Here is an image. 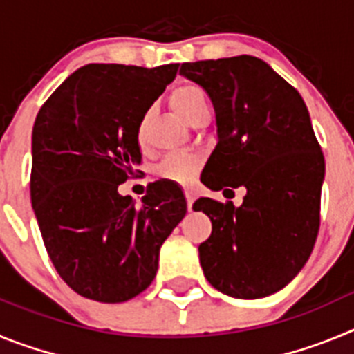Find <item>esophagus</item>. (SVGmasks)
I'll return each instance as SVG.
<instances>
[{"instance_id": "34e87169", "label": "esophagus", "mask_w": 354, "mask_h": 354, "mask_svg": "<svg viewBox=\"0 0 354 354\" xmlns=\"http://www.w3.org/2000/svg\"><path fill=\"white\" fill-rule=\"evenodd\" d=\"M184 195H186L187 209H189V211H192V207H193V202H195V193H193V189H186V192H184Z\"/></svg>"}]
</instances>
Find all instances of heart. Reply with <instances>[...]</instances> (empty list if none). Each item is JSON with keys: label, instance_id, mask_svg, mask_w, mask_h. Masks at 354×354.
<instances>
[{"label": "heart", "instance_id": "b5f03b06", "mask_svg": "<svg viewBox=\"0 0 354 354\" xmlns=\"http://www.w3.org/2000/svg\"><path fill=\"white\" fill-rule=\"evenodd\" d=\"M171 108L183 120L189 122L200 109L207 108V97L198 86L193 84H184L175 88L170 97ZM147 140V120H142L138 126V143L145 145ZM200 168V159L195 156L184 154V152H171L167 158L162 159L158 165V177L168 180H175V183H189L195 177V174Z\"/></svg>", "mask_w": 354, "mask_h": 354}]
</instances>
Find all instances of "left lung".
<instances>
[{
	"label": "left lung",
	"instance_id": "1",
	"mask_svg": "<svg viewBox=\"0 0 354 354\" xmlns=\"http://www.w3.org/2000/svg\"><path fill=\"white\" fill-rule=\"evenodd\" d=\"M180 74L211 97L218 143L204 184L246 187L239 207L212 198L193 204L211 218L198 246L214 289L257 299L301 271L319 232L324 156L298 90L255 56L183 64Z\"/></svg>",
	"mask_w": 354,
	"mask_h": 354
}]
</instances>
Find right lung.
I'll return each mask as SVG.
<instances>
[{"mask_svg": "<svg viewBox=\"0 0 354 354\" xmlns=\"http://www.w3.org/2000/svg\"><path fill=\"white\" fill-rule=\"evenodd\" d=\"M177 68L84 65L37 115L31 205L55 270L84 298L122 303L143 292L161 245L186 214L171 180L149 186L140 205L118 193L142 162L138 126Z\"/></svg>", "mask_w": 354, "mask_h": 354, "instance_id": "add662e5", "label": "right lung"}]
</instances>
